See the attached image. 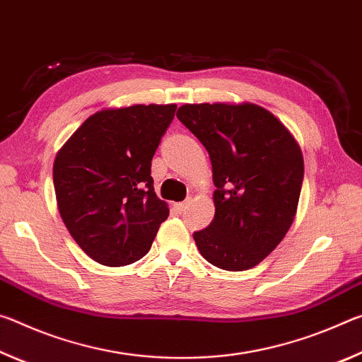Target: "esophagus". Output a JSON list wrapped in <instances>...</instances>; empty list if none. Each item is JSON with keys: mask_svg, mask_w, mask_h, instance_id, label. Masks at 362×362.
Returning a JSON list of instances; mask_svg holds the SVG:
<instances>
[{"mask_svg": "<svg viewBox=\"0 0 362 362\" xmlns=\"http://www.w3.org/2000/svg\"><path fill=\"white\" fill-rule=\"evenodd\" d=\"M189 204V201H183V203H175V211L177 212H183V211H185L187 209V206Z\"/></svg>", "mask_w": 362, "mask_h": 362, "instance_id": "1", "label": "esophagus"}]
</instances>
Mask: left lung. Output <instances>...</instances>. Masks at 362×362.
<instances>
[{
  "label": "left lung",
  "mask_w": 362,
  "mask_h": 362,
  "mask_svg": "<svg viewBox=\"0 0 362 362\" xmlns=\"http://www.w3.org/2000/svg\"><path fill=\"white\" fill-rule=\"evenodd\" d=\"M177 118L209 153L216 216L193 238L214 267L254 268L283 241L296 218L303 155L267 108L250 102L185 103Z\"/></svg>",
  "instance_id": "1"
}]
</instances>
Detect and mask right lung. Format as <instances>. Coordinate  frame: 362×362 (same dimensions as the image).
<instances>
[{"instance_id": "add662e5", "label": "right lung", "mask_w": 362, "mask_h": 362, "mask_svg": "<svg viewBox=\"0 0 362 362\" xmlns=\"http://www.w3.org/2000/svg\"><path fill=\"white\" fill-rule=\"evenodd\" d=\"M175 108L136 103L99 110L57 151L52 177L59 214L78 246L100 265L142 259L169 217L150 174Z\"/></svg>"}]
</instances>
